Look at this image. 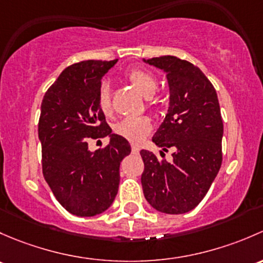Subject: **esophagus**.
Returning a JSON list of instances; mask_svg holds the SVG:
<instances>
[{
	"instance_id": "1",
	"label": "esophagus",
	"mask_w": 263,
	"mask_h": 263,
	"mask_svg": "<svg viewBox=\"0 0 263 263\" xmlns=\"http://www.w3.org/2000/svg\"><path fill=\"white\" fill-rule=\"evenodd\" d=\"M132 152L133 153H139V147H138V145H132Z\"/></svg>"
}]
</instances>
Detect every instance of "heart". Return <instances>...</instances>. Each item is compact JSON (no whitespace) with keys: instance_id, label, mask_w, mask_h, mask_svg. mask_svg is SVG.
I'll list each match as a JSON object with an SVG mask.
<instances>
[{"instance_id":"1","label":"heart","mask_w":263,"mask_h":263,"mask_svg":"<svg viewBox=\"0 0 263 263\" xmlns=\"http://www.w3.org/2000/svg\"><path fill=\"white\" fill-rule=\"evenodd\" d=\"M126 80L145 97H151L158 88V81L153 73L144 68L135 67L126 72ZM97 105L104 115L110 116L112 114L111 93L107 83H101L97 93ZM152 120L148 116L126 118L115 125V133L125 138L132 143H140L152 132Z\"/></svg>"}]
</instances>
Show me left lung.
<instances>
[{
  "label": "left lung",
  "instance_id": "1",
  "mask_svg": "<svg viewBox=\"0 0 263 263\" xmlns=\"http://www.w3.org/2000/svg\"><path fill=\"white\" fill-rule=\"evenodd\" d=\"M164 69L170 85V109L152 138L159 148L175 149L173 162L140 151L142 186L152 206L161 213L183 214L195 209L220 170L223 120L218 95L206 76L185 59L173 55L147 59Z\"/></svg>",
  "mask_w": 263,
  "mask_h": 263
}]
</instances>
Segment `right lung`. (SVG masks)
<instances>
[{"label": "right lung", "instance_id": "obj_1", "mask_svg": "<svg viewBox=\"0 0 263 263\" xmlns=\"http://www.w3.org/2000/svg\"><path fill=\"white\" fill-rule=\"evenodd\" d=\"M116 62L72 64L43 97L37 124L43 176L59 204L73 215L93 216L109 209L118 194L120 162L132 151L125 138L111 134L97 105L101 78ZM106 135L109 145L88 151V140Z\"/></svg>", "mask_w": 263, "mask_h": 263}]
</instances>
